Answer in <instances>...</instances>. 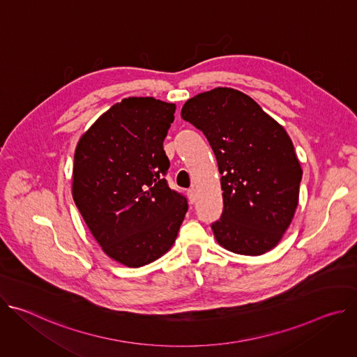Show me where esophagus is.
Here are the masks:
<instances>
[{
    "label": "esophagus",
    "instance_id": "obj_1",
    "mask_svg": "<svg viewBox=\"0 0 357 357\" xmlns=\"http://www.w3.org/2000/svg\"><path fill=\"white\" fill-rule=\"evenodd\" d=\"M196 196H197V195H196V190H195V189H189V190H188V199H189L190 203H195V202H196Z\"/></svg>",
    "mask_w": 357,
    "mask_h": 357
}]
</instances>
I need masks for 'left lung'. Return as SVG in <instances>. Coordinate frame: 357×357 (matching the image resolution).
I'll return each instance as SVG.
<instances>
[{
  "label": "left lung",
  "instance_id": "1",
  "mask_svg": "<svg viewBox=\"0 0 357 357\" xmlns=\"http://www.w3.org/2000/svg\"><path fill=\"white\" fill-rule=\"evenodd\" d=\"M181 116L206 135L222 174L225 208L212 225L218 243L244 256L273 250L294 219L302 179L285 128L231 87L196 94Z\"/></svg>",
  "mask_w": 357,
  "mask_h": 357
}]
</instances>
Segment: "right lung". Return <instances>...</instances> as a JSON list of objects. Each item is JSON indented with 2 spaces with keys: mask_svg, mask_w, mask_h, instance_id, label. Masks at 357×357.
Listing matches in <instances>:
<instances>
[{
  "mask_svg": "<svg viewBox=\"0 0 357 357\" xmlns=\"http://www.w3.org/2000/svg\"><path fill=\"white\" fill-rule=\"evenodd\" d=\"M176 106L128 97L101 114L75 149L72 195L107 256L137 268L174 245L186 199L162 178L169 161L164 139Z\"/></svg>",
  "mask_w": 357,
  "mask_h": 357,
  "instance_id": "obj_1",
  "label": "right lung"
}]
</instances>
